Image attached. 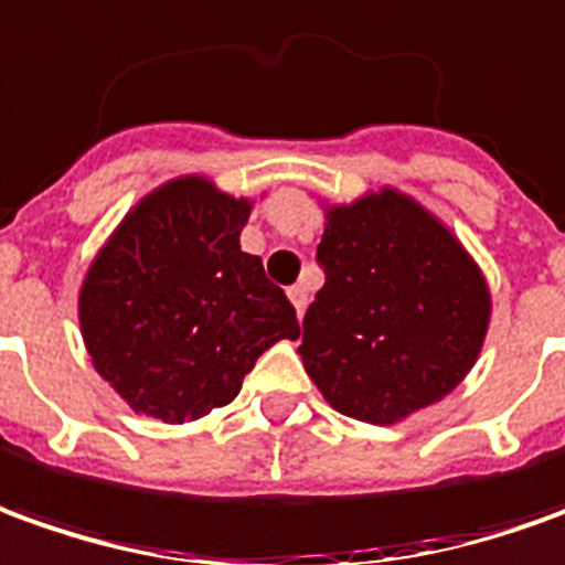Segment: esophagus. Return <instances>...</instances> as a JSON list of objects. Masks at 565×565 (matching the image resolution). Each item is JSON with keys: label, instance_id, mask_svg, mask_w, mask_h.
<instances>
[{"label": "esophagus", "instance_id": "34e87169", "mask_svg": "<svg viewBox=\"0 0 565 565\" xmlns=\"http://www.w3.org/2000/svg\"><path fill=\"white\" fill-rule=\"evenodd\" d=\"M289 301L295 305V310H298V317H301V313H305V307H307V289H305V286H291Z\"/></svg>", "mask_w": 565, "mask_h": 565}]
</instances>
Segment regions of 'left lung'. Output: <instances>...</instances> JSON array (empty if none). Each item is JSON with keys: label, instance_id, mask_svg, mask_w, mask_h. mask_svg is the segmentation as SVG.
I'll use <instances>...</instances> for the list:
<instances>
[{"label": "left lung", "instance_id": "left-lung-1", "mask_svg": "<svg viewBox=\"0 0 565 565\" xmlns=\"http://www.w3.org/2000/svg\"><path fill=\"white\" fill-rule=\"evenodd\" d=\"M326 221L317 245L326 286L307 307L298 353L341 415L394 424L468 375L489 289L452 233L394 190Z\"/></svg>", "mask_w": 565, "mask_h": 565}]
</instances>
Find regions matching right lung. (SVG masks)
<instances>
[{
	"mask_svg": "<svg viewBox=\"0 0 565 565\" xmlns=\"http://www.w3.org/2000/svg\"><path fill=\"white\" fill-rule=\"evenodd\" d=\"M245 221L248 202L181 178L150 193L92 264L82 338L135 412L196 422L239 394L264 350L301 332L286 291L239 248Z\"/></svg>",
	"mask_w": 565,
	"mask_h": 565,
	"instance_id": "right-lung-1",
	"label": "right lung"
}]
</instances>
